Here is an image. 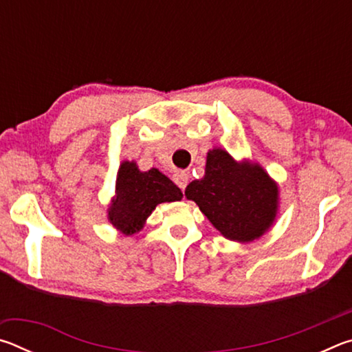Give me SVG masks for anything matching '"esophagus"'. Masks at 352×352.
<instances>
[{
	"label": "esophagus",
	"instance_id": "1",
	"mask_svg": "<svg viewBox=\"0 0 352 352\" xmlns=\"http://www.w3.org/2000/svg\"><path fill=\"white\" fill-rule=\"evenodd\" d=\"M174 180H175V183H177V186L180 188L182 190H184V188L188 186V180H189V177H188V174L186 172H177V174L174 175Z\"/></svg>",
	"mask_w": 352,
	"mask_h": 352
}]
</instances>
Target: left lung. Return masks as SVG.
Segmentation results:
<instances>
[{
    "label": "left lung",
    "mask_w": 352,
    "mask_h": 352,
    "mask_svg": "<svg viewBox=\"0 0 352 352\" xmlns=\"http://www.w3.org/2000/svg\"><path fill=\"white\" fill-rule=\"evenodd\" d=\"M184 195L226 239L248 242L269 230L276 216L278 188L258 164H237L222 148L206 157L201 180L188 184Z\"/></svg>",
    "instance_id": "8db88e82"
}]
</instances>
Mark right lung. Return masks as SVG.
Masks as SVG:
<instances>
[{"mask_svg":"<svg viewBox=\"0 0 352 352\" xmlns=\"http://www.w3.org/2000/svg\"><path fill=\"white\" fill-rule=\"evenodd\" d=\"M183 197L182 190L157 169L141 172L135 163H122L118 172L116 197L109 219L124 234L140 231L155 206Z\"/></svg>","mask_w":352,"mask_h":352,"instance_id":"right-lung-1","label":"right lung"}]
</instances>
